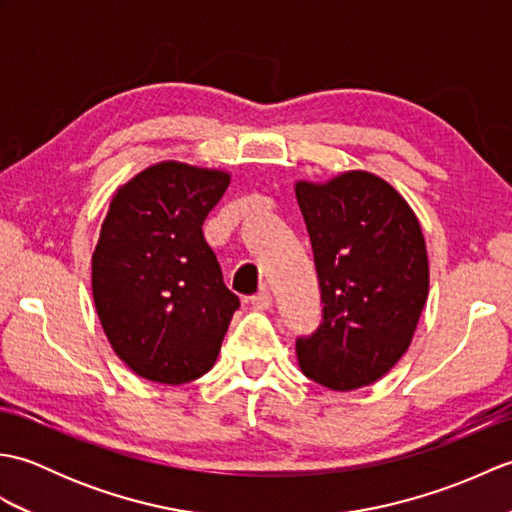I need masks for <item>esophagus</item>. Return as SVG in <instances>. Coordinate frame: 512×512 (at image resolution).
Segmentation results:
<instances>
[{"mask_svg":"<svg viewBox=\"0 0 512 512\" xmlns=\"http://www.w3.org/2000/svg\"><path fill=\"white\" fill-rule=\"evenodd\" d=\"M250 303H253V306L259 310H268L270 306H273V295H270L268 288H262L257 295L250 297Z\"/></svg>","mask_w":512,"mask_h":512,"instance_id":"34e87169","label":"esophagus"}]
</instances>
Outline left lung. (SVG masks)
Listing matches in <instances>:
<instances>
[{"label":"left lung","mask_w":512,"mask_h":512,"mask_svg":"<svg viewBox=\"0 0 512 512\" xmlns=\"http://www.w3.org/2000/svg\"><path fill=\"white\" fill-rule=\"evenodd\" d=\"M323 317L297 339L301 372L334 391L372 385L407 352L429 295L427 246L416 213L383 178L347 171L297 182Z\"/></svg>","instance_id":"1"}]
</instances>
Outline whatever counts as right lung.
I'll use <instances>...</instances> for the list:
<instances>
[{
	"label": "right lung",
	"instance_id": "obj_1",
	"mask_svg": "<svg viewBox=\"0 0 512 512\" xmlns=\"http://www.w3.org/2000/svg\"><path fill=\"white\" fill-rule=\"evenodd\" d=\"M231 176L160 162L114 193L92 255V295L116 356L140 378L182 385L213 367L239 299L202 224Z\"/></svg>",
	"mask_w": 512,
	"mask_h": 512
}]
</instances>
